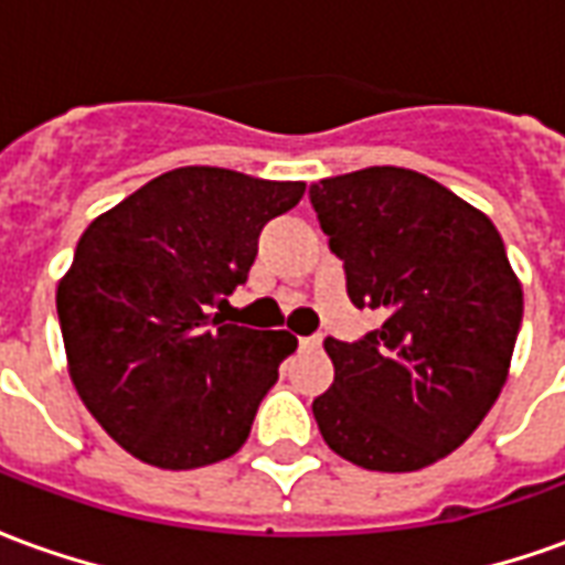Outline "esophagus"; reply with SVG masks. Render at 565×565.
Listing matches in <instances>:
<instances>
[{"label": "esophagus", "mask_w": 565, "mask_h": 565, "mask_svg": "<svg viewBox=\"0 0 565 565\" xmlns=\"http://www.w3.org/2000/svg\"><path fill=\"white\" fill-rule=\"evenodd\" d=\"M320 342H323L320 335H299V348H302V351H318Z\"/></svg>", "instance_id": "esophagus-1"}]
</instances>
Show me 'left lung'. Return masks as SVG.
I'll return each instance as SVG.
<instances>
[{
	"mask_svg": "<svg viewBox=\"0 0 565 565\" xmlns=\"http://www.w3.org/2000/svg\"><path fill=\"white\" fill-rule=\"evenodd\" d=\"M311 205L356 308L384 323L348 344L311 403L320 436L372 472H417L472 436L502 393L523 290L484 211L412 169L323 178Z\"/></svg>",
	"mask_w": 565,
	"mask_h": 565,
	"instance_id": "8db88e82",
	"label": "left lung"
}]
</instances>
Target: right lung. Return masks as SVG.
Returning a JSON list of instances; mask_svg holds the SVG:
<instances>
[{"instance_id": "obj_1", "label": "right lung", "mask_w": 565, "mask_h": 565, "mask_svg": "<svg viewBox=\"0 0 565 565\" xmlns=\"http://www.w3.org/2000/svg\"><path fill=\"white\" fill-rule=\"evenodd\" d=\"M302 193V181L184 166L84 230L56 287L68 375L136 460L181 472L247 441L296 339L223 323L211 308L245 284L263 226Z\"/></svg>"}]
</instances>
